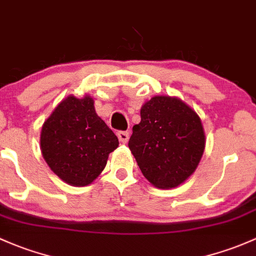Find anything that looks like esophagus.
<instances>
[{
	"mask_svg": "<svg viewBox=\"0 0 256 256\" xmlns=\"http://www.w3.org/2000/svg\"><path fill=\"white\" fill-rule=\"evenodd\" d=\"M118 137H119V141L121 144H128L130 134H128V131H119V132H118Z\"/></svg>",
	"mask_w": 256,
	"mask_h": 256,
	"instance_id": "obj_1",
	"label": "esophagus"
}]
</instances>
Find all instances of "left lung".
<instances>
[{
  "mask_svg": "<svg viewBox=\"0 0 256 256\" xmlns=\"http://www.w3.org/2000/svg\"><path fill=\"white\" fill-rule=\"evenodd\" d=\"M128 148L144 178L157 188H176L195 172L205 150L200 118L182 100L153 96L141 108Z\"/></svg>",
  "mask_w": 256,
  "mask_h": 256,
  "instance_id": "left-lung-1",
  "label": "left lung"
}]
</instances>
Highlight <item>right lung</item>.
<instances>
[{
  "instance_id": "1",
  "label": "right lung",
  "mask_w": 256,
  "mask_h": 256,
  "mask_svg": "<svg viewBox=\"0 0 256 256\" xmlns=\"http://www.w3.org/2000/svg\"><path fill=\"white\" fill-rule=\"evenodd\" d=\"M40 146L56 176L70 185L84 186L103 172L119 140L96 115L90 96H70L42 125Z\"/></svg>"
}]
</instances>
